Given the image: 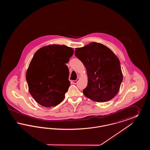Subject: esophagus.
<instances>
[{"label": "esophagus", "mask_w": 150, "mask_h": 150, "mask_svg": "<svg viewBox=\"0 0 150 150\" xmlns=\"http://www.w3.org/2000/svg\"><path fill=\"white\" fill-rule=\"evenodd\" d=\"M79 79H77V80H74V81H72V83H73V84H76L77 83H78V81H79Z\"/></svg>", "instance_id": "obj_1"}]
</instances>
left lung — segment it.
Instances as JSON below:
<instances>
[{
    "instance_id": "left-lung-1",
    "label": "left lung",
    "mask_w": 150,
    "mask_h": 150,
    "mask_svg": "<svg viewBox=\"0 0 150 150\" xmlns=\"http://www.w3.org/2000/svg\"><path fill=\"white\" fill-rule=\"evenodd\" d=\"M75 55L86 69L88 81L83 91L84 96L97 102L112 100L123 78L120 61L114 53L102 44L93 42L76 48Z\"/></svg>"
}]
</instances>
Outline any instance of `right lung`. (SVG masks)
Masks as SVG:
<instances>
[{"instance_id": "add662e5", "label": "right lung", "mask_w": 150, "mask_h": 150, "mask_svg": "<svg viewBox=\"0 0 150 150\" xmlns=\"http://www.w3.org/2000/svg\"><path fill=\"white\" fill-rule=\"evenodd\" d=\"M74 53L72 48L53 44L37 50L26 72L29 93L44 107H54L64 100L70 86L66 64Z\"/></svg>"}]
</instances>
